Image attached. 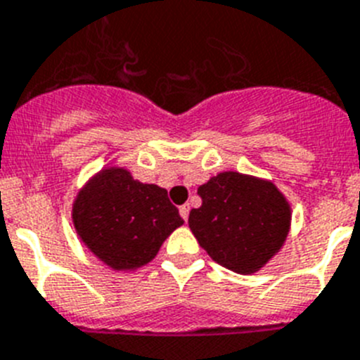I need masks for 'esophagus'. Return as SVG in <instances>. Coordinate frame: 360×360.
Instances as JSON below:
<instances>
[{"instance_id": "obj_1", "label": "esophagus", "mask_w": 360, "mask_h": 360, "mask_svg": "<svg viewBox=\"0 0 360 360\" xmlns=\"http://www.w3.org/2000/svg\"><path fill=\"white\" fill-rule=\"evenodd\" d=\"M179 214L184 221H188V214H190V205H183L179 208Z\"/></svg>"}]
</instances>
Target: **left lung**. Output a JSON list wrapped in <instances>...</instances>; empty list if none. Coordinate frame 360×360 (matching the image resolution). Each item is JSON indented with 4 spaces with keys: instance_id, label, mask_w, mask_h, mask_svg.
I'll return each mask as SVG.
<instances>
[{
    "instance_id": "1",
    "label": "left lung",
    "mask_w": 360,
    "mask_h": 360,
    "mask_svg": "<svg viewBox=\"0 0 360 360\" xmlns=\"http://www.w3.org/2000/svg\"><path fill=\"white\" fill-rule=\"evenodd\" d=\"M188 226L217 264L250 275L281 252L292 226V206L270 179L221 172L198 190Z\"/></svg>"
}]
</instances>
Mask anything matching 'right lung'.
Returning <instances> with one entry per match:
<instances>
[{
	"instance_id": "1",
	"label": "right lung",
	"mask_w": 360,
	"mask_h": 360,
	"mask_svg": "<svg viewBox=\"0 0 360 360\" xmlns=\"http://www.w3.org/2000/svg\"><path fill=\"white\" fill-rule=\"evenodd\" d=\"M72 223L105 266L134 271L148 264L184 221L167 190L134 179L124 167H105L77 192Z\"/></svg>"
}]
</instances>
